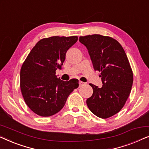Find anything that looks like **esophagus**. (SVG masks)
Segmentation results:
<instances>
[{"mask_svg": "<svg viewBox=\"0 0 149 149\" xmlns=\"http://www.w3.org/2000/svg\"><path fill=\"white\" fill-rule=\"evenodd\" d=\"M85 85V83L82 82V81H79V87L83 86V85Z\"/></svg>", "mask_w": 149, "mask_h": 149, "instance_id": "1", "label": "esophagus"}]
</instances>
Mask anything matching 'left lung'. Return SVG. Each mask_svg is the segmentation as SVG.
<instances>
[{"instance_id": "1", "label": "left lung", "mask_w": 149, "mask_h": 149, "mask_svg": "<svg viewBox=\"0 0 149 149\" xmlns=\"http://www.w3.org/2000/svg\"><path fill=\"white\" fill-rule=\"evenodd\" d=\"M79 40L87 47L102 82V87L89 84L93 94L87 99V107L97 117H111L121 111L132 89L133 72L127 57L119 42L109 36L93 34Z\"/></svg>"}]
</instances>
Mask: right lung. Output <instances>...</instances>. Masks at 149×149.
I'll return each mask as SVG.
<instances>
[{
  "label": "right lung",
  "instance_id": "obj_1",
  "mask_svg": "<svg viewBox=\"0 0 149 149\" xmlns=\"http://www.w3.org/2000/svg\"><path fill=\"white\" fill-rule=\"evenodd\" d=\"M77 36H52L40 40L28 54L20 71V88L31 111L49 117L64 107L68 95L79 87V81H64L56 70L63 65L66 54Z\"/></svg>",
  "mask_w": 149,
  "mask_h": 149
}]
</instances>
